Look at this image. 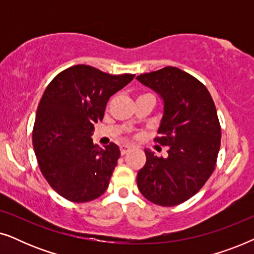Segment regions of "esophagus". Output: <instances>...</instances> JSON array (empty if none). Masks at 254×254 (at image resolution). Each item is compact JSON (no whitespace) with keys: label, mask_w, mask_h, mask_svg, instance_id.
<instances>
[{"label":"esophagus","mask_w":254,"mask_h":254,"mask_svg":"<svg viewBox=\"0 0 254 254\" xmlns=\"http://www.w3.org/2000/svg\"><path fill=\"white\" fill-rule=\"evenodd\" d=\"M130 149H131V147H129V145H121V147H120V152H121V155L127 154L128 151H130Z\"/></svg>","instance_id":"obj_1"}]
</instances>
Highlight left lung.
Returning a JSON list of instances; mask_svg holds the SVG:
<instances>
[{
	"label": "left lung",
	"mask_w": 254,
	"mask_h": 254,
	"mask_svg": "<svg viewBox=\"0 0 254 254\" xmlns=\"http://www.w3.org/2000/svg\"><path fill=\"white\" fill-rule=\"evenodd\" d=\"M136 78L163 98L164 114L155 141L168 147L166 158L144 150L147 162L137 173V187L152 203L177 206L195 195L216 166L221 145L216 107L206 86L177 67Z\"/></svg>",
	"instance_id": "left-lung-1"
}]
</instances>
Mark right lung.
Here are the masks:
<instances>
[{"mask_svg": "<svg viewBox=\"0 0 254 254\" xmlns=\"http://www.w3.org/2000/svg\"><path fill=\"white\" fill-rule=\"evenodd\" d=\"M134 76L77 64L59 72L45 90L33 126V148L44 178L68 201L89 202L109 187L120 150L114 143L104 149L93 145V125L103 120L110 97Z\"/></svg>", "mask_w": 254, "mask_h": 254, "instance_id": "add662e5", "label": "right lung"}]
</instances>
